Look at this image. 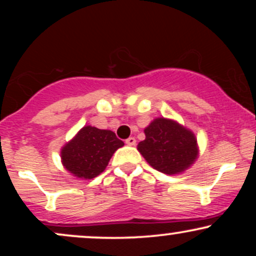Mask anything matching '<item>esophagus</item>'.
<instances>
[{"label": "esophagus", "mask_w": 256, "mask_h": 256, "mask_svg": "<svg viewBox=\"0 0 256 256\" xmlns=\"http://www.w3.org/2000/svg\"><path fill=\"white\" fill-rule=\"evenodd\" d=\"M125 143L128 146H134V144H136V138H134V137H128V140H125Z\"/></svg>", "instance_id": "1"}]
</instances>
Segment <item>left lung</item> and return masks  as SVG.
Returning a JSON list of instances; mask_svg holds the SVG:
<instances>
[{"instance_id": "8db88e82", "label": "left lung", "mask_w": 256, "mask_h": 256, "mask_svg": "<svg viewBox=\"0 0 256 256\" xmlns=\"http://www.w3.org/2000/svg\"><path fill=\"white\" fill-rule=\"evenodd\" d=\"M146 140L137 149L158 172L177 174L189 168L198 156V140L189 128L171 119L156 118L144 128Z\"/></svg>"}]
</instances>
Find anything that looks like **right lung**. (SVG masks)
I'll return each instance as SVG.
<instances>
[{"label":"right lung","instance_id":"obj_1","mask_svg":"<svg viewBox=\"0 0 256 256\" xmlns=\"http://www.w3.org/2000/svg\"><path fill=\"white\" fill-rule=\"evenodd\" d=\"M124 142L110 130L84 126L61 149V162L71 174L82 179H92L102 173L116 149Z\"/></svg>","mask_w":256,"mask_h":256}]
</instances>
